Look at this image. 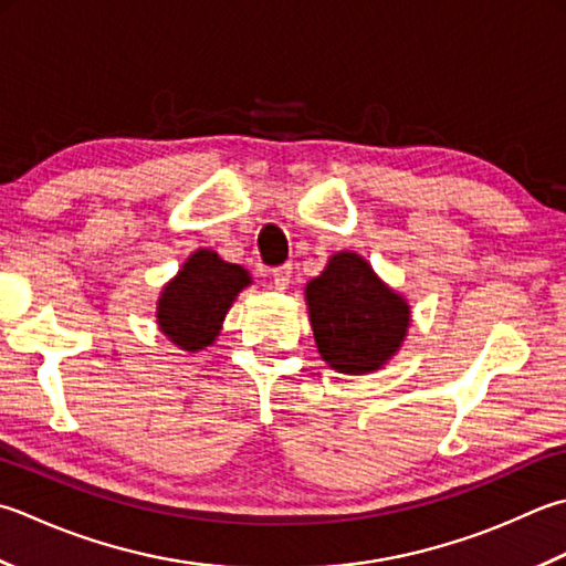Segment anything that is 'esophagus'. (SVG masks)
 <instances>
[{
    "label": "esophagus",
    "instance_id": "esophagus-1",
    "mask_svg": "<svg viewBox=\"0 0 566 566\" xmlns=\"http://www.w3.org/2000/svg\"><path fill=\"white\" fill-rule=\"evenodd\" d=\"M290 276H292V264H282V268L272 270V286L274 290H286L290 286Z\"/></svg>",
    "mask_w": 566,
    "mask_h": 566
}]
</instances>
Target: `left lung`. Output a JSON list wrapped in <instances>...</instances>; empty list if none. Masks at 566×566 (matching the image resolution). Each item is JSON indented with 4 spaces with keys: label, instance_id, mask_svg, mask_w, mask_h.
Masks as SVG:
<instances>
[{
    "label": "left lung",
    "instance_id": "obj_1",
    "mask_svg": "<svg viewBox=\"0 0 566 566\" xmlns=\"http://www.w3.org/2000/svg\"><path fill=\"white\" fill-rule=\"evenodd\" d=\"M306 302L321 358L338 373L378 370L409 326L405 298L356 252L334 254L324 274L306 284Z\"/></svg>",
    "mask_w": 566,
    "mask_h": 566
}]
</instances>
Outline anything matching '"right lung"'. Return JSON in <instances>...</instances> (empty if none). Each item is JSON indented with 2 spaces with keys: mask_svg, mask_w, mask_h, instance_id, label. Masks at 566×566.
<instances>
[{
  "mask_svg": "<svg viewBox=\"0 0 566 566\" xmlns=\"http://www.w3.org/2000/svg\"><path fill=\"white\" fill-rule=\"evenodd\" d=\"M250 284L240 264L210 250H198L161 292L157 318L166 336L184 350H201L216 340L232 298Z\"/></svg>",
  "mask_w": 566,
  "mask_h": 566,
  "instance_id": "1",
  "label": "right lung"
}]
</instances>
